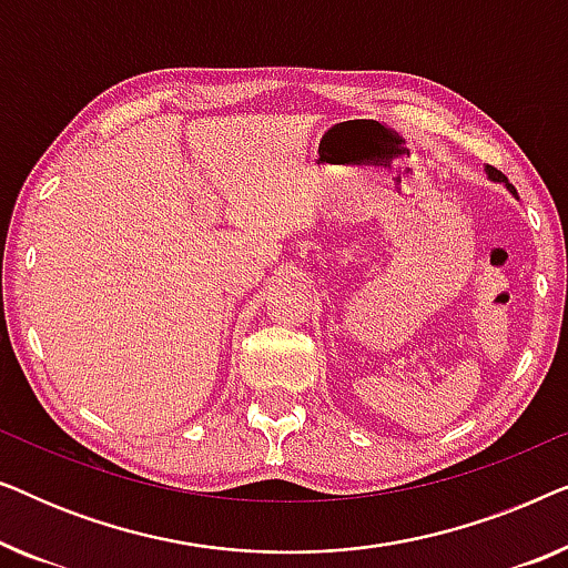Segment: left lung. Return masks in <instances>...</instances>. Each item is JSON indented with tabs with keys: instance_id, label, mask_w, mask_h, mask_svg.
Here are the masks:
<instances>
[{
	"instance_id": "1",
	"label": "left lung",
	"mask_w": 568,
	"mask_h": 568,
	"mask_svg": "<svg viewBox=\"0 0 568 568\" xmlns=\"http://www.w3.org/2000/svg\"><path fill=\"white\" fill-rule=\"evenodd\" d=\"M488 175H491L494 181H504V183H507V175H504L501 170H496V168H488ZM507 189H509L511 193H517V191H515V185H509V183H507Z\"/></svg>"
}]
</instances>
